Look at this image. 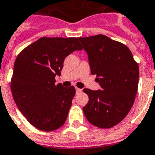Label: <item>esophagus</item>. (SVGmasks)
<instances>
[{
    "label": "esophagus",
    "instance_id": "obj_1",
    "mask_svg": "<svg viewBox=\"0 0 155 155\" xmlns=\"http://www.w3.org/2000/svg\"><path fill=\"white\" fill-rule=\"evenodd\" d=\"M75 91H76V93H80V92H82V89L79 88H75Z\"/></svg>",
    "mask_w": 155,
    "mask_h": 155
}]
</instances>
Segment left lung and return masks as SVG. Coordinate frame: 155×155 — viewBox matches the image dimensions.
I'll return each instance as SVG.
<instances>
[{
    "mask_svg": "<svg viewBox=\"0 0 155 155\" xmlns=\"http://www.w3.org/2000/svg\"><path fill=\"white\" fill-rule=\"evenodd\" d=\"M88 54L91 74L101 89L84 88L89 100L83 110L90 124L110 128L121 122L132 108L139 82V67L130 49L104 35L80 37Z\"/></svg>",
    "mask_w": 155,
    "mask_h": 155,
    "instance_id": "obj_1",
    "label": "left lung"
}]
</instances>
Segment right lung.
I'll return each instance as SVG.
<instances>
[{
    "instance_id": "add662e5",
    "label": "right lung",
    "mask_w": 155,
    "mask_h": 155,
    "mask_svg": "<svg viewBox=\"0 0 155 155\" xmlns=\"http://www.w3.org/2000/svg\"><path fill=\"white\" fill-rule=\"evenodd\" d=\"M83 49L78 38L41 37L15 60L11 80L13 97L31 124L50 132L62 127L75 94L73 86L55 84L69 54Z\"/></svg>"
}]
</instances>
